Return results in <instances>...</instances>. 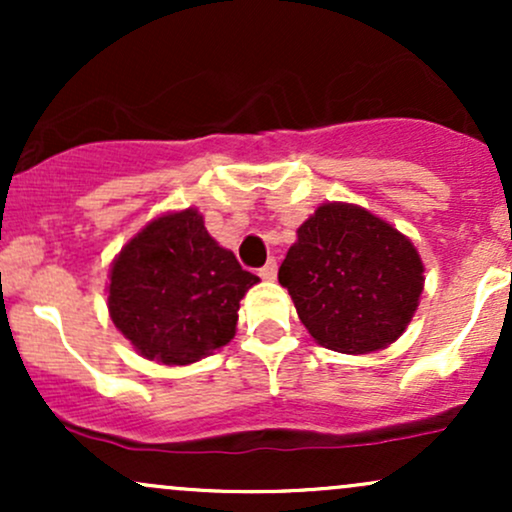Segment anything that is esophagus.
Masks as SVG:
<instances>
[{"label":"esophagus","mask_w":512,"mask_h":512,"mask_svg":"<svg viewBox=\"0 0 512 512\" xmlns=\"http://www.w3.org/2000/svg\"><path fill=\"white\" fill-rule=\"evenodd\" d=\"M260 276L264 281H274L276 279V262L269 260L267 264H264V267L260 269Z\"/></svg>","instance_id":"1"}]
</instances>
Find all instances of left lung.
<instances>
[{"label":"left lung","mask_w":512,"mask_h":512,"mask_svg":"<svg viewBox=\"0 0 512 512\" xmlns=\"http://www.w3.org/2000/svg\"><path fill=\"white\" fill-rule=\"evenodd\" d=\"M279 284L317 344L370 354L407 330L424 291V262L414 243L373 211L325 202L298 226Z\"/></svg>","instance_id":"1"}]
</instances>
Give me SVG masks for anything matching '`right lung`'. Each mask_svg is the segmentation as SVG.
I'll list each match as a JSON object with an SVG mask.
<instances>
[{
  "instance_id": "add662e5",
  "label": "right lung",
  "mask_w": 512,
  "mask_h": 512,
  "mask_svg": "<svg viewBox=\"0 0 512 512\" xmlns=\"http://www.w3.org/2000/svg\"><path fill=\"white\" fill-rule=\"evenodd\" d=\"M257 281L195 207L166 211L115 255L108 313L139 356L190 366L236 337L240 301Z\"/></svg>"
}]
</instances>
